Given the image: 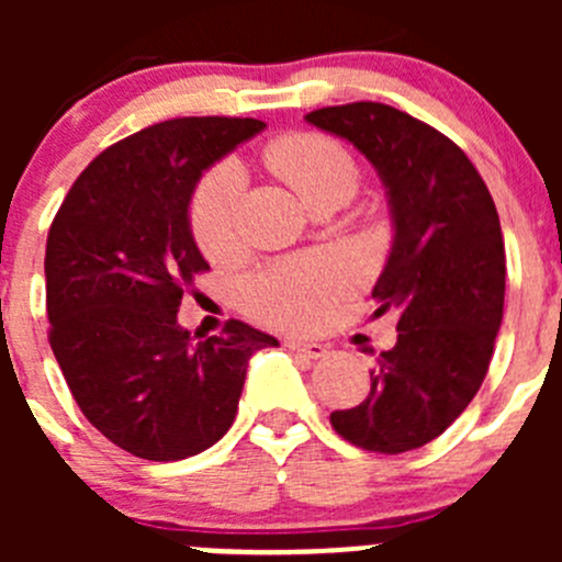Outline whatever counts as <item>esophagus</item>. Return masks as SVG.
<instances>
[{
    "label": "esophagus",
    "mask_w": 562,
    "mask_h": 562,
    "mask_svg": "<svg viewBox=\"0 0 562 562\" xmlns=\"http://www.w3.org/2000/svg\"><path fill=\"white\" fill-rule=\"evenodd\" d=\"M285 345H288V348H291V350H296V353L307 356V359H323V356L328 353L326 345L310 342V339H296V337H291V339H285Z\"/></svg>",
    "instance_id": "esophagus-1"
}]
</instances>
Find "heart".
I'll use <instances>...</instances> for the list:
<instances>
[{"mask_svg": "<svg viewBox=\"0 0 562 562\" xmlns=\"http://www.w3.org/2000/svg\"><path fill=\"white\" fill-rule=\"evenodd\" d=\"M266 162L313 206L328 190L353 192L359 168L353 157L317 133H291L271 140ZM245 173L234 160L214 166L195 187L190 228L209 258H223L239 239V201ZM348 288V271L331 255H302L269 266L241 285V304L252 315L288 328H307L326 315L328 304Z\"/></svg>", "mask_w": 562, "mask_h": 562, "instance_id": "b5f03b06", "label": "heart"}]
</instances>
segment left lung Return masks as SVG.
Returning <instances> with one entry per match:
<instances>
[{"mask_svg":"<svg viewBox=\"0 0 562 562\" xmlns=\"http://www.w3.org/2000/svg\"><path fill=\"white\" fill-rule=\"evenodd\" d=\"M372 162L391 212V252L372 288L400 313L396 345L378 356L370 394L334 411L331 427L381 454L422 449L451 427L490 370L506 296L501 217L484 179L454 140L383 103L307 113Z\"/></svg>","mask_w":562,"mask_h":562,"instance_id":"obj_1","label":"left lung"}]
</instances>
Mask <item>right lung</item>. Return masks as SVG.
Returning <instances> with one entry per match:
<instances>
[{
	"label": "right lung",
	"mask_w": 562,
	"mask_h": 562,
	"mask_svg": "<svg viewBox=\"0 0 562 562\" xmlns=\"http://www.w3.org/2000/svg\"><path fill=\"white\" fill-rule=\"evenodd\" d=\"M263 127L228 116L151 124L89 162L48 231L50 350L89 424L140 459L176 462L217 443L252 353L280 345L241 321L198 339L176 317L209 269L190 228L198 181Z\"/></svg>",
	"instance_id": "1"
}]
</instances>
